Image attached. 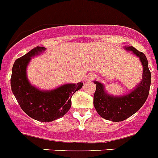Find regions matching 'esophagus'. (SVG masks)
Returning a JSON list of instances; mask_svg holds the SVG:
<instances>
[{"mask_svg": "<svg viewBox=\"0 0 158 158\" xmlns=\"http://www.w3.org/2000/svg\"><path fill=\"white\" fill-rule=\"evenodd\" d=\"M96 77H96L95 74H93V73L88 74V75L85 77V81H93L94 79H95Z\"/></svg>", "mask_w": 158, "mask_h": 158, "instance_id": "obj_1", "label": "esophagus"}]
</instances>
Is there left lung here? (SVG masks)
I'll return each mask as SVG.
<instances>
[{
	"mask_svg": "<svg viewBox=\"0 0 158 158\" xmlns=\"http://www.w3.org/2000/svg\"><path fill=\"white\" fill-rule=\"evenodd\" d=\"M125 48L133 51L139 56L143 65L142 81L137 88L128 95L113 97L105 92L103 85L94 81L96 91L94 96V105L96 110L102 118L115 122L127 119L142 107L149 96L151 84V73L145 55L133 46Z\"/></svg>",
	"mask_w": 158,
	"mask_h": 158,
	"instance_id": "8db88e82",
	"label": "left lung"
}]
</instances>
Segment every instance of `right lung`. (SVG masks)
<instances>
[{
    "instance_id": "obj_1",
    "label": "right lung",
    "mask_w": 158,
    "mask_h": 158,
    "mask_svg": "<svg viewBox=\"0 0 158 158\" xmlns=\"http://www.w3.org/2000/svg\"><path fill=\"white\" fill-rule=\"evenodd\" d=\"M44 47H35L28 53L17 59L12 70L11 88L22 110L30 118L42 122H49L63 116L69 110L71 98L83 85L67 84L52 91H40L29 84L26 67L31 57L44 51Z\"/></svg>"
}]
</instances>
